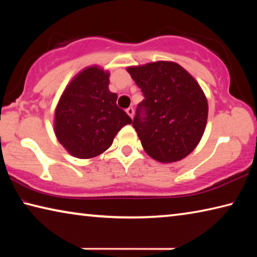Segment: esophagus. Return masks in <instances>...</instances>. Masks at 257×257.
<instances>
[{"mask_svg":"<svg viewBox=\"0 0 257 257\" xmlns=\"http://www.w3.org/2000/svg\"><path fill=\"white\" fill-rule=\"evenodd\" d=\"M125 112H127V114L130 116V118L133 119V116H134V108L133 107H128L127 110H125Z\"/></svg>","mask_w":257,"mask_h":257,"instance_id":"34e87169","label":"esophagus"}]
</instances>
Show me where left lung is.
I'll list each match as a JSON object with an SVG mask.
<instances>
[{
  "instance_id": "1",
  "label": "left lung",
  "mask_w": 257,
  "mask_h": 257,
  "mask_svg": "<svg viewBox=\"0 0 257 257\" xmlns=\"http://www.w3.org/2000/svg\"><path fill=\"white\" fill-rule=\"evenodd\" d=\"M144 95L133 121L143 149L162 163L180 161L198 145L208 105L195 78L170 61L128 67Z\"/></svg>"
}]
</instances>
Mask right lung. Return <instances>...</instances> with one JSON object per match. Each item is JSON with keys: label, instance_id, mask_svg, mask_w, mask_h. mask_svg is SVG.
Wrapping results in <instances>:
<instances>
[{"label": "right lung", "instance_id": "1", "mask_svg": "<svg viewBox=\"0 0 257 257\" xmlns=\"http://www.w3.org/2000/svg\"><path fill=\"white\" fill-rule=\"evenodd\" d=\"M108 71L97 66L80 71L69 82L55 108L54 133L69 154L92 159L112 145L115 135L133 120L116 105L108 90Z\"/></svg>", "mask_w": 257, "mask_h": 257}]
</instances>
